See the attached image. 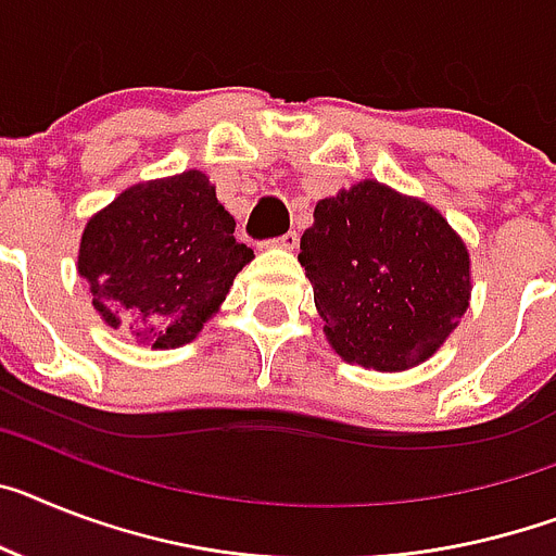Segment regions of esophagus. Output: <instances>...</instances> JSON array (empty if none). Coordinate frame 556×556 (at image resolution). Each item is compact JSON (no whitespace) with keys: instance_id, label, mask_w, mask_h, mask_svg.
<instances>
[{"instance_id":"obj_1","label":"esophagus","mask_w":556,"mask_h":556,"mask_svg":"<svg viewBox=\"0 0 556 556\" xmlns=\"http://www.w3.org/2000/svg\"><path fill=\"white\" fill-rule=\"evenodd\" d=\"M296 242H300V235H296V231H288V235L277 237V240H270V245H274V249H282V251H293L296 249Z\"/></svg>"}]
</instances>
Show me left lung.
<instances>
[{
    "mask_svg": "<svg viewBox=\"0 0 556 556\" xmlns=\"http://www.w3.org/2000/svg\"><path fill=\"white\" fill-rule=\"evenodd\" d=\"M330 348L365 370L427 362L472 300L466 242L435 206L358 180L314 208L300 240Z\"/></svg>",
    "mask_w": 556,
    "mask_h": 556,
    "instance_id": "obj_1",
    "label": "left lung"
}]
</instances>
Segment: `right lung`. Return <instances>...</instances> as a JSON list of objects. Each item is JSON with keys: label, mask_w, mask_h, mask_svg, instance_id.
Instances as JSON below:
<instances>
[{"label": "right lung", "mask_w": 556, "mask_h": 556, "mask_svg": "<svg viewBox=\"0 0 556 556\" xmlns=\"http://www.w3.org/2000/svg\"><path fill=\"white\" fill-rule=\"evenodd\" d=\"M200 169L143 180L96 212L78 242V277L104 325L152 350L198 339L254 260Z\"/></svg>", "instance_id": "right-lung-1"}]
</instances>
